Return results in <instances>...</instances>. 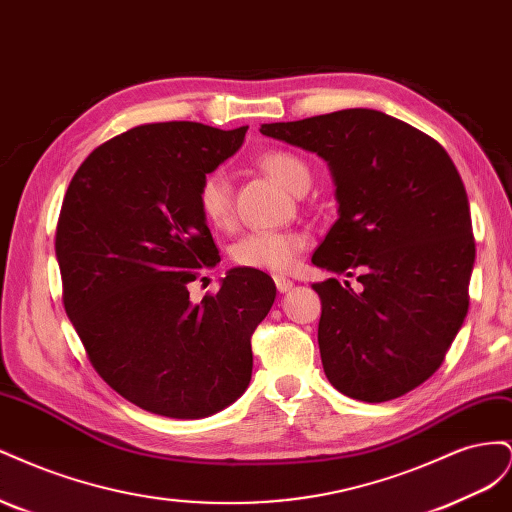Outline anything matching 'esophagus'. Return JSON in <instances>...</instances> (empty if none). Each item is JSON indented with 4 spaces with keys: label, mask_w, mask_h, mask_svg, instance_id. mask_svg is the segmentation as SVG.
<instances>
[{
    "label": "esophagus",
    "mask_w": 512,
    "mask_h": 512,
    "mask_svg": "<svg viewBox=\"0 0 512 512\" xmlns=\"http://www.w3.org/2000/svg\"><path fill=\"white\" fill-rule=\"evenodd\" d=\"M273 280H275V288L280 290V292H288L294 286L292 280H288V277H282V275H275Z\"/></svg>",
    "instance_id": "esophagus-1"
}]
</instances>
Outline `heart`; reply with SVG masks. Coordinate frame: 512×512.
<instances>
[{
    "mask_svg": "<svg viewBox=\"0 0 512 512\" xmlns=\"http://www.w3.org/2000/svg\"><path fill=\"white\" fill-rule=\"evenodd\" d=\"M260 166L280 181L284 188L299 194L309 188L312 173L309 166L290 151L271 149L260 156ZM198 211L205 222L218 230H226L235 222V192L222 168H213L198 183ZM305 237L294 230H256L247 232L230 247V258L235 265L256 271L286 273L294 267Z\"/></svg>",
    "mask_w": 512,
    "mask_h": 512,
    "instance_id": "heart-1",
    "label": "heart"
}]
</instances>
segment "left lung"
I'll return each mask as SVG.
<instances>
[{"instance_id": "8db88e82", "label": "left lung", "mask_w": 512, "mask_h": 512, "mask_svg": "<svg viewBox=\"0 0 512 512\" xmlns=\"http://www.w3.org/2000/svg\"><path fill=\"white\" fill-rule=\"evenodd\" d=\"M262 134L329 162L339 218L312 262L356 277L314 284L324 374L380 404L444 363L470 305L476 243L466 188L436 138L371 108L265 123Z\"/></svg>"}]
</instances>
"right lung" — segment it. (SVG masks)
Wrapping results in <instances>:
<instances>
[{
  "label": "right lung",
  "mask_w": 512,
  "mask_h": 512,
  "mask_svg": "<svg viewBox=\"0 0 512 512\" xmlns=\"http://www.w3.org/2000/svg\"><path fill=\"white\" fill-rule=\"evenodd\" d=\"M245 132L196 121L136 126L91 151L64 196L55 252L66 314L100 378L147 412L203 418L250 384L252 335L275 284L232 269L196 305L188 290L220 262L198 183Z\"/></svg>",
  "instance_id": "1"
}]
</instances>
